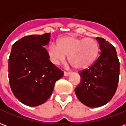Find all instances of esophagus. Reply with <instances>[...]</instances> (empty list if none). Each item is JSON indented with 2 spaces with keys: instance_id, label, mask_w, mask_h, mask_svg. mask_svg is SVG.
Masks as SVG:
<instances>
[{
  "instance_id": "1",
  "label": "esophagus",
  "mask_w": 126,
  "mask_h": 126,
  "mask_svg": "<svg viewBox=\"0 0 126 126\" xmlns=\"http://www.w3.org/2000/svg\"><path fill=\"white\" fill-rule=\"evenodd\" d=\"M71 74V72H64V76H69Z\"/></svg>"
}]
</instances>
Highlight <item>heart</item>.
Masks as SVG:
<instances>
[{"label": "heart", "instance_id": "obj_1", "mask_svg": "<svg viewBox=\"0 0 126 126\" xmlns=\"http://www.w3.org/2000/svg\"><path fill=\"white\" fill-rule=\"evenodd\" d=\"M99 44L92 38H78L67 36L58 41V46L53 42L47 49L50 60L54 65L64 62L66 55L70 64L77 69L87 68L95 61L99 54Z\"/></svg>", "mask_w": 126, "mask_h": 126}]
</instances>
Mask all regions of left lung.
Returning a JSON list of instances; mask_svg holds the SVG:
<instances>
[{
  "instance_id": "8db88e82",
  "label": "left lung",
  "mask_w": 126,
  "mask_h": 126,
  "mask_svg": "<svg viewBox=\"0 0 126 126\" xmlns=\"http://www.w3.org/2000/svg\"><path fill=\"white\" fill-rule=\"evenodd\" d=\"M100 57L89 69L79 72L80 82L75 89L76 96L91 108L104 106L115 95L119 78V61L115 48L104 38L97 37Z\"/></svg>"
}]
</instances>
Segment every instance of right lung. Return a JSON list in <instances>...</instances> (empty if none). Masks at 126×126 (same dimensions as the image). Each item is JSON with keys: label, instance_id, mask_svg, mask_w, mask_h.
Returning <instances> with one entry per match:
<instances>
[{"label": "right lung", "instance_id": "1", "mask_svg": "<svg viewBox=\"0 0 126 126\" xmlns=\"http://www.w3.org/2000/svg\"><path fill=\"white\" fill-rule=\"evenodd\" d=\"M50 33L25 36L14 43L9 58V80L13 94L26 106H37L51 96L63 72L49 60L44 46Z\"/></svg>", "mask_w": 126, "mask_h": 126}]
</instances>
